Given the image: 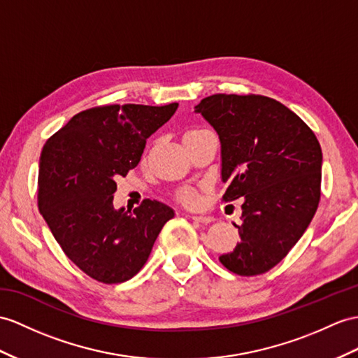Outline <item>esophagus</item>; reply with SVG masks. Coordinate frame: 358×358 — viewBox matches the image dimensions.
I'll use <instances>...</instances> for the list:
<instances>
[{
    "label": "esophagus",
    "instance_id": "obj_1",
    "mask_svg": "<svg viewBox=\"0 0 358 358\" xmlns=\"http://www.w3.org/2000/svg\"><path fill=\"white\" fill-rule=\"evenodd\" d=\"M191 219H193V220H194V222H197V223H205V224L211 223V222L214 220L211 215H197V214L191 215Z\"/></svg>",
    "mask_w": 358,
    "mask_h": 358
}]
</instances>
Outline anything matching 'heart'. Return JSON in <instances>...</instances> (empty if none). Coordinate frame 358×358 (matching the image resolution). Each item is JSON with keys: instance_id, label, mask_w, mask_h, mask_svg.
<instances>
[{"instance_id": "heart-1", "label": "heart", "mask_w": 358, "mask_h": 358, "mask_svg": "<svg viewBox=\"0 0 358 358\" xmlns=\"http://www.w3.org/2000/svg\"><path fill=\"white\" fill-rule=\"evenodd\" d=\"M203 132H208V130L206 129H191V130H188V132L185 134L184 139L185 138H191V136H196V135H200V134H203ZM179 199L184 203H187V205H194L197 202V194H196V191L187 188V189H182L180 191Z\"/></svg>"}]
</instances>
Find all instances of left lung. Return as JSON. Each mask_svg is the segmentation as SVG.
<instances>
[{"instance_id":"1","label":"left lung","mask_w":358,"mask_h":358,"mask_svg":"<svg viewBox=\"0 0 358 358\" xmlns=\"http://www.w3.org/2000/svg\"><path fill=\"white\" fill-rule=\"evenodd\" d=\"M220 138L223 200L243 197L240 243L220 263L240 276L275 267L299 241L320 200L316 135L264 95L215 94L194 108Z\"/></svg>"}]
</instances>
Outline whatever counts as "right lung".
Here are the masks:
<instances>
[{
	"label": "right lung",
	"mask_w": 358,
	"mask_h": 358,
	"mask_svg": "<svg viewBox=\"0 0 358 358\" xmlns=\"http://www.w3.org/2000/svg\"><path fill=\"white\" fill-rule=\"evenodd\" d=\"M179 104H110L77 113L43 145L38 206L65 255L104 284L134 278L174 211L145 199L113 208L117 179L135 169L145 141Z\"/></svg>",
	"instance_id": "1"
}]
</instances>
